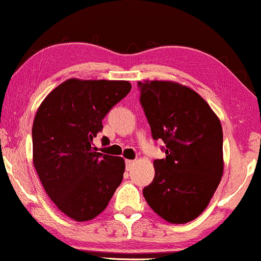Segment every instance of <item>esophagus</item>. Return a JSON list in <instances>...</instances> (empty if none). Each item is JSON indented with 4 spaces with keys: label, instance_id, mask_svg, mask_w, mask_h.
<instances>
[{
    "label": "esophagus",
    "instance_id": "1",
    "mask_svg": "<svg viewBox=\"0 0 261 261\" xmlns=\"http://www.w3.org/2000/svg\"><path fill=\"white\" fill-rule=\"evenodd\" d=\"M135 162L133 160H126V169L127 171H130L132 167H133Z\"/></svg>",
    "mask_w": 261,
    "mask_h": 261
}]
</instances>
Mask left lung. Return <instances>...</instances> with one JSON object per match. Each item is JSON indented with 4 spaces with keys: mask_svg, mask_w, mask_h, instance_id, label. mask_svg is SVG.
Masks as SVG:
<instances>
[{
    "mask_svg": "<svg viewBox=\"0 0 261 261\" xmlns=\"http://www.w3.org/2000/svg\"><path fill=\"white\" fill-rule=\"evenodd\" d=\"M138 85L153 139L166 145L143 196L164 220L186 224L208 206L224 173L220 120L190 87L156 80Z\"/></svg>",
    "mask_w": 261,
    "mask_h": 261,
    "instance_id": "8db88e82",
    "label": "left lung"
}]
</instances>
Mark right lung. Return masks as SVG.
<instances>
[{
  "instance_id": "add662e5",
  "label": "right lung",
  "mask_w": 261,
  "mask_h": 261,
  "mask_svg": "<svg viewBox=\"0 0 261 261\" xmlns=\"http://www.w3.org/2000/svg\"><path fill=\"white\" fill-rule=\"evenodd\" d=\"M128 81L69 79L53 89L33 123V162L55 206L76 221L106 210L121 184L124 160L97 153L93 138L130 92Z\"/></svg>"
}]
</instances>
